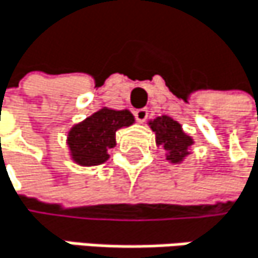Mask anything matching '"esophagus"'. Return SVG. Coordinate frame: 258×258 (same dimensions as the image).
<instances>
[{"label":"esophagus","instance_id":"1","mask_svg":"<svg viewBox=\"0 0 258 258\" xmlns=\"http://www.w3.org/2000/svg\"><path fill=\"white\" fill-rule=\"evenodd\" d=\"M135 117L139 123H144L148 117V110L147 108H141V110H136L135 111Z\"/></svg>","mask_w":258,"mask_h":258}]
</instances>
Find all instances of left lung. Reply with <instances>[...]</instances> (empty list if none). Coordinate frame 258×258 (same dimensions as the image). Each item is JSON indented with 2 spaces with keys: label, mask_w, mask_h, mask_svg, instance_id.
Instances as JSON below:
<instances>
[{
  "label": "left lung",
  "mask_w": 258,
  "mask_h": 258,
  "mask_svg": "<svg viewBox=\"0 0 258 258\" xmlns=\"http://www.w3.org/2000/svg\"><path fill=\"white\" fill-rule=\"evenodd\" d=\"M156 135V145L165 150L170 163H182L189 154L194 139L183 132L182 125L170 116H157L148 122Z\"/></svg>",
  "instance_id": "8db88e82"
}]
</instances>
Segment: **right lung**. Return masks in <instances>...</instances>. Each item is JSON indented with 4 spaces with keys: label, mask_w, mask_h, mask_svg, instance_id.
<instances>
[{
    "label": "right lung",
    "mask_w": 258,
    "mask_h": 258,
    "mask_svg": "<svg viewBox=\"0 0 258 258\" xmlns=\"http://www.w3.org/2000/svg\"><path fill=\"white\" fill-rule=\"evenodd\" d=\"M135 123L130 110L102 107L67 133L70 159L81 167H95L108 160V151L116 147V132Z\"/></svg>",
    "instance_id": "obj_1"
}]
</instances>
